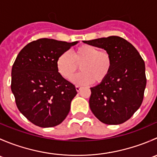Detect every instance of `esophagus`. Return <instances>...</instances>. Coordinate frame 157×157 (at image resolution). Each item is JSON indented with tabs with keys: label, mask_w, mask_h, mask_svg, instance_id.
I'll use <instances>...</instances> for the list:
<instances>
[{
	"label": "esophagus",
	"mask_w": 157,
	"mask_h": 157,
	"mask_svg": "<svg viewBox=\"0 0 157 157\" xmlns=\"http://www.w3.org/2000/svg\"><path fill=\"white\" fill-rule=\"evenodd\" d=\"M80 90H81V86H76V90H77V92L80 91Z\"/></svg>",
	"instance_id": "1"
}]
</instances>
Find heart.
<instances>
[{
  "label": "heart",
  "mask_w": 157,
  "mask_h": 157,
  "mask_svg": "<svg viewBox=\"0 0 157 157\" xmlns=\"http://www.w3.org/2000/svg\"><path fill=\"white\" fill-rule=\"evenodd\" d=\"M79 65L82 71L72 77L73 83L88 85L95 80L102 83L110 74L113 59L108 51L99 50L92 45H82L74 49L72 55L68 52H63L56 61L58 73L65 79L71 78Z\"/></svg>",
  "instance_id": "b5f03b06"
}]
</instances>
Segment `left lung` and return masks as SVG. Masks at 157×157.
<instances>
[{
    "label": "left lung",
    "mask_w": 157,
    "mask_h": 157,
    "mask_svg": "<svg viewBox=\"0 0 157 157\" xmlns=\"http://www.w3.org/2000/svg\"><path fill=\"white\" fill-rule=\"evenodd\" d=\"M83 42L108 51L113 59L109 77L90 88V109L104 124H122L134 115L143 102L147 84L144 61L137 49L119 36Z\"/></svg>",
    "instance_id": "8db88e82"
}]
</instances>
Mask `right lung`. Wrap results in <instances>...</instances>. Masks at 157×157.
I'll use <instances>...</instances> for the list:
<instances>
[{
  "label": "right lung",
  "mask_w": 157,
  "mask_h": 157,
  "mask_svg": "<svg viewBox=\"0 0 157 157\" xmlns=\"http://www.w3.org/2000/svg\"><path fill=\"white\" fill-rule=\"evenodd\" d=\"M77 42L39 39L17 55L11 71V90L19 111L35 125L55 127L68 115L77 92L58 73L56 61Z\"/></svg>",
  "instance_id": "obj_1"
}]
</instances>
